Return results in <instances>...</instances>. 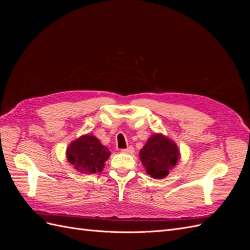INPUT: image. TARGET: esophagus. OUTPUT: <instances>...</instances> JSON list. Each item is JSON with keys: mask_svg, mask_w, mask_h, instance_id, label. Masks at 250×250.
<instances>
[{"mask_svg": "<svg viewBox=\"0 0 250 250\" xmlns=\"http://www.w3.org/2000/svg\"><path fill=\"white\" fill-rule=\"evenodd\" d=\"M122 151L123 153H127V154H132L133 152H134V148L132 147V146H129L128 148H126V149H122L121 150Z\"/></svg>", "mask_w": 250, "mask_h": 250, "instance_id": "1", "label": "esophagus"}]
</instances>
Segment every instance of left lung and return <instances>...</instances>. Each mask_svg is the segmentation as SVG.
<instances>
[{
    "label": "left lung",
    "instance_id": "obj_1",
    "mask_svg": "<svg viewBox=\"0 0 250 250\" xmlns=\"http://www.w3.org/2000/svg\"><path fill=\"white\" fill-rule=\"evenodd\" d=\"M140 158L149 175L153 178H163L176 165L179 151L175 143L162 134H154L141 149Z\"/></svg>",
    "mask_w": 250,
    "mask_h": 250
}]
</instances>
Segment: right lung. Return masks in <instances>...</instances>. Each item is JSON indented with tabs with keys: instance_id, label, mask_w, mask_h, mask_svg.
Masks as SVG:
<instances>
[{
	"instance_id": "obj_1",
	"label": "right lung",
	"mask_w": 250,
	"mask_h": 250,
	"mask_svg": "<svg viewBox=\"0 0 250 250\" xmlns=\"http://www.w3.org/2000/svg\"><path fill=\"white\" fill-rule=\"evenodd\" d=\"M109 155L108 148L89 134L74 141L66 149L67 161L82 173L101 172Z\"/></svg>"
}]
</instances>
